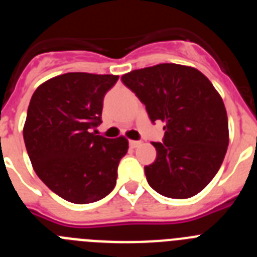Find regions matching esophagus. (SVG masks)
<instances>
[{
  "label": "esophagus",
  "instance_id": "esophagus-1",
  "mask_svg": "<svg viewBox=\"0 0 257 257\" xmlns=\"http://www.w3.org/2000/svg\"><path fill=\"white\" fill-rule=\"evenodd\" d=\"M128 144H130L131 148H136V147H139V145L142 144V142H140V140H130Z\"/></svg>",
  "mask_w": 257,
  "mask_h": 257
}]
</instances>
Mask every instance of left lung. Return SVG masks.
Returning <instances> with one entry per match:
<instances>
[{"label": "left lung", "instance_id": "left-lung-1", "mask_svg": "<svg viewBox=\"0 0 257 257\" xmlns=\"http://www.w3.org/2000/svg\"><path fill=\"white\" fill-rule=\"evenodd\" d=\"M145 105L152 123H165L157 158L145 166L148 184L162 196L184 199L205 189L221 166L229 144L221 96L199 70L165 63L121 77Z\"/></svg>", "mask_w": 257, "mask_h": 257}]
</instances>
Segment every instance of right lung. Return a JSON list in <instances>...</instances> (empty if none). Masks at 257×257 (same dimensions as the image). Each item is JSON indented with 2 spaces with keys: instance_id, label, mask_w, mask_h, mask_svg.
<instances>
[{
  "instance_id": "1",
  "label": "right lung",
  "mask_w": 257,
  "mask_h": 257,
  "mask_svg": "<svg viewBox=\"0 0 257 257\" xmlns=\"http://www.w3.org/2000/svg\"><path fill=\"white\" fill-rule=\"evenodd\" d=\"M117 81L113 74L74 72L49 79L32 95L23 130L29 160L38 178L65 201L92 203L115 187L128 143L92 128L101 123L104 96Z\"/></svg>"
}]
</instances>
